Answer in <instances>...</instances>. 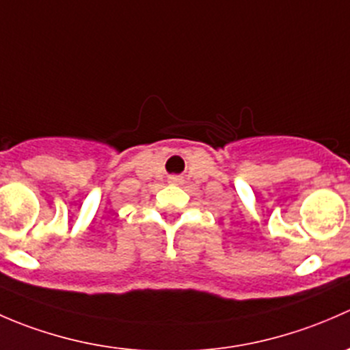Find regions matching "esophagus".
Listing matches in <instances>:
<instances>
[{
  "label": "esophagus",
  "mask_w": 350,
  "mask_h": 350,
  "mask_svg": "<svg viewBox=\"0 0 350 350\" xmlns=\"http://www.w3.org/2000/svg\"><path fill=\"white\" fill-rule=\"evenodd\" d=\"M172 181H178V179H176V178H172Z\"/></svg>",
  "instance_id": "esophagus-1"
}]
</instances>
